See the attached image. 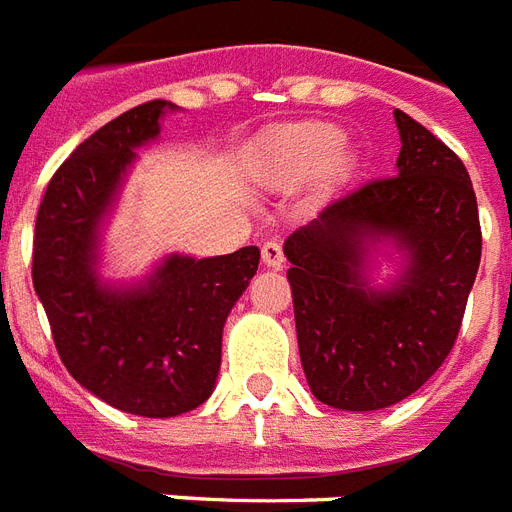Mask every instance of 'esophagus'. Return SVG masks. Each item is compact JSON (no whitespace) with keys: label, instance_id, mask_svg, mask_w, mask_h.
Instances as JSON below:
<instances>
[{"label":"esophagus","instance_id":"esophagus-1","mask_svg":"<svg viewBox=\"0 0 512 512\" xmlns=\"http://www.w3.org/2000/svg\"><path fill=\"white\" fill-rule=\"evenodd\" d=\"M261 259H264L267 267L280 269L282 261H285V251H282L280 240H267V243L261 245Z\"/></svg>","mask_w":512,"mask_h":512}]
</instances>
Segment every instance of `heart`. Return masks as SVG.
Wrapping results in <instances>:
<instances>
[{
    "instance_id": "obj_1",
    "label": "heart",
    "mask_w": 512,
    "mask_h": 512,
    "mask_svg": "<svg viewBox=\"0 0 512 512\" xmlns=\"http://www.w3.org/2000/svg\"><path fill=\"white\" fill-rule=\"evenodd\" d=\"M341 132L330 124H293L272 132L256 147L253 169L267 182H298L322 171L341 174L346 158L341 150Z\"/></svg>"
}]
</instances>
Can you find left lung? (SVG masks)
I'll return each mask as SVG.
<instances>
[{
	"label": "left lung",
	"mask_w": 512,
	"mask_h": 512,
	"mask_svg": "<svg viewBox=\"0 0 512 512\" xmlns=\"http://www.w3.org/2000/svg\"><path fill=\"white\" fill-rule=\"evenodd\" d=\"M394 177L333 200L285 240L298 351L312 394L338 410H383L444 365L481 261L468 169L444 142L396 110ZM394 234L411 264L394 291L361 282V240Z\"/></svg>",
	"instance_id": "8db88e82"
}]
</instances>
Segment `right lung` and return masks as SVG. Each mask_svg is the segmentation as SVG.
<instances>
[{
    "label": "right lung",
    "instance_id": "1",
    "mask_svg": "<svg viewBox=\"0 0 512 512\" xmlns=\"http://www.w3.org/2000/svg\"><path fill=\"white\" fill-rule=\"evenodd\" d=\"M169 102L100 126L60 163L36 214L31 277L65 370L116 410L174 418L214 391L222 330L259 269V248L214 259L171 256L147 288L110 293L94 277V235L134 147L158 134Z\"/></svg>",
    "mask_w": 512,
    "mask_h": 512
}]
</instances>
